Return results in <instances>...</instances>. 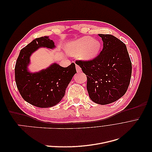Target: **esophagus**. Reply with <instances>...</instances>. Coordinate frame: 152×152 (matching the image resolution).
Masks as SVG:
<instances>
[{"mask_svg": "<svg viewBox=\"0 0 152 152\" xmlns=\"http://www.w3.org/2000/svg\"><path fill=\"white\" fill-rule=\"evenodd\" d=\"M75 67H76L77 72L78 73H79V72H82V69H81V68H80L79 65H75Z\"/></svg>", "mask_w": 152, "mask_h": 152, "instance_id": "1", "label": "esophagus"}]
</instances>
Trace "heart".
<instances>
[{
  "instance_id": "b5f03b06",
  "label": "heart",
  "mask_w": 152,
  "mask_h": 152,
  "mask_svg": "<svg viewBox=\"0 0 152 152\" xmlns=\"http://www.w3.org/2000/svg\"><path fill=\"white\" fill-rule=\"evenodd\" d=\"M101 48L102 44L99 40L93 39L89 36H84L72 41L67 45L66 49L72 56L79 54L82 60L90 61L98 56Z\"/></svg>"
}]
</instances>
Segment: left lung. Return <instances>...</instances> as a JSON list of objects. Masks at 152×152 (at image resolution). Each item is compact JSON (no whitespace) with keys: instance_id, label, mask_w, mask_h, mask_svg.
I'll return each mask as SVG.
<instances>
[{"instance_id":"left-lung-1","label":"left lung","mask_w":152,"mask_h":152,"mask_svg":"<svg viewBox=\"0 0 152 152\" xmlns=\"http://www.w3.org/2000/svg\"><path fill=\"white\" fill-rule=\"evenodd\" d=\"M103 42L100 54L90 61H76L87 75V89L93 102L107 104L125 94L130 83L132 64L126 44L115 37L98 34Z\"/></svg>"}]
</instances>
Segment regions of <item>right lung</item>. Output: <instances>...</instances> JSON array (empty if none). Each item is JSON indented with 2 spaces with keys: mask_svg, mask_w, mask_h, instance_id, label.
<instances>
[{
  "mask_svg": "<svg viewBox=\"0 0 152 152\" xmlns=\"http://www.w3.org/2000/svg\"><path fill=\"white\" fill-rule=\"evenodd\" d=\"M55 47L53 40L48 36L37 38L21 50L17 59L15 80L18 89L24 100L37 107H52L60 102L77 73L73 63L65 68L54 63L37 72L28 70L30 56L35 51L40 48Z\"/></svg>",
  "mask_w": 152,
  "mask_h": 152,
  "instance_id": "right-lung-1",
  "label": "right lung"
}]
</instances>
